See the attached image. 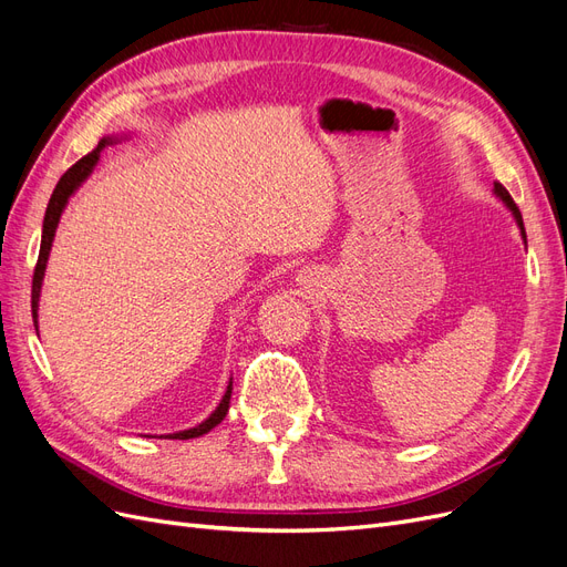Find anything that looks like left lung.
<instances>
[{
  "instance_id": "8db88e82",
  "label": "left lung",
  "mask_w": 567,
  "mask_h": 567,
  "mask_svg": "<svg viewBox=\"0 0 567 567\" xmlns=\"http://www.w3.org/2000/svg\"><path fill=\"white\" fill-rule=\"evenodd\" d=\"M494 194L496 196H499L502 200H504V205H506V208L513 213V217H516V221H518V227H520V236H523V241H525V227H523V215H520V210H518V205L516 203H513V198H511V194L506 192V188L499 184V182H496L494 184ZM527 244V241H525Z\"/></svg>"
}]
</instances>
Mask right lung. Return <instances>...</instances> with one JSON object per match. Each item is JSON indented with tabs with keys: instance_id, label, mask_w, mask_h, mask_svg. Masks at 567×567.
Wrapping results in <instances>:
<instances>
[{
	"instance_id": "1",
	"label": "right lung",
	"mask_w": 567,
	"mask_h": 567,
	"mask_svg": "<svg viewBox=\"0 0 567 567\" xmlns=\"http://www.w3.org/2000/svg\"><path fill=\"white\" fill-rule=\"evenodd\" d=\"M117 140H113V136H104V140L99 142V146L87 153V156L80 158L73 167L65 169V175L59 179L54 194H51L49 198V205H47V213H44V225H42V244H40V257H38V265H35V274H32V321H35L38 326V307H40V290H42V279H44V269H47V260H49V250H51V244H54V236H56V227H59V219H61V213L65 210L68 205V198H71L78 186L87 179L92 175L94 165L99 163V156L101 151H104V146L113 144ZM229 400H231V381L227 385V392L225 398H221L219 406L213 411V414L205 419L203 423H198L196 427H188V431H179V433H173L167 437L173 440H192V437H200L205 433H210L213 427L217 423H221V419L227 416L229 411Z\"/></svg>"
}]
</instances>
